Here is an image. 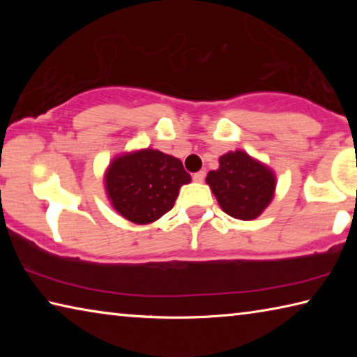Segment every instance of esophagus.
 Segmentation results:
<instances>
[{
	"instance_id": "esophagus-1",
	"label": "esophagus",
	"mask_w": 357,
	"mask_h": 357,
	"mask_svg": "<svg viewBox=\"0 0 357 357\" xmlns=\"http://www.w3.org/2000/svg\"><path fill=\"white\" fill-rule=\"evenodd\" d=\"M204 176H206V173H204V172H198V173L193 174V181H195V183H203Z\"/></svg>"
}]
</instances>
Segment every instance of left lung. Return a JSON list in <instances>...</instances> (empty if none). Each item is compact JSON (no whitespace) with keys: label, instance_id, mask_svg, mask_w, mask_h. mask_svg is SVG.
Segmentation results:
<instances>
[{"label":"left lung","instance_id":"obj_1","mask_svg":"<svg viewBox=\"0 0 357 357\" xmlns=\"http://www.w3.org/2000/svg\"><path fill=\"white\" fill-rule=\"evenodd\" d=\"M206 184L223 213L239 220H253L273 202L277 178L273 168L236 149L220 155L219 168L208 173Z\"/></svg>","mask_w":357,"mask_h":357}]
</instances>
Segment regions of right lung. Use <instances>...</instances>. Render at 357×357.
Segmentation results:
<instances>
[{
	"label": "right lung",
	"mask_w": 357,
	"mask_h": 357,
	"mask_svg": "<svg viewBox=\"0 0 357 357\" xmlns=\"http://www.w3.org/2000/svg\"><path fill=\"white\" fill-rule=\"evenodd\" d=\"M190 181L178 157L151 148L113 157L104 173L112 208L137 225H148L167 214L181 187Z\"/></svg>",
	"instance_id": "obj_1"
}]
</instances>
